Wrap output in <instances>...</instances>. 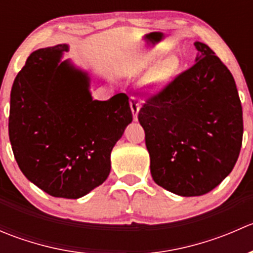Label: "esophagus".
I'll list each match as a JSON object with an SVG mask.
<instances>
[{"label": "esophagus", "mask_w": 253, "mask_h": 253, "mask_svg": "<svg viewBox=\"0 0 253 253\" xmlns=\"http://www.w3.org/2000/svg\"><path fill=\"white\" fill-rule=\"evenodd\" d=\"M129 104H131V110L132 114H133V120L137 121L138 119V111H139V101L136 96H131L129 98Z\"/></svg>", "instance_id": "esophagus-1"}]
</instances>
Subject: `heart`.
<instances>
[{"label": "heart", "instance_id": "obj_1", "mask_svg": "<svg viewBox=\"0 0 253 253\" xmlns=\"http://www.w3.org/2000/svg\"><path fill=\"white\" fill-rule=\"evenodd\" d=\"M176 67H177V61L174 57H169L162 61L158 65H155L148 73L147 78H145V84L149 88H157L172 75Z\"/></svg>", "mask_w": 253, "mask_h": 253}]
</instances>
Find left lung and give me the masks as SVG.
Wrapping results in <instances>:
<instances>
[{"instance_id": "left-lung-1", "label": "left lung", "mask_w": 253, "mask_h": 253, "mask_svg": "<svg viewBox=\"0 0 253 253\" xmlns=\"http://www.w3.org/2000/svg\"><path fill=\"white\" fill-rule=\"evenodd\" d=\"M196 63L138 112L155 183L183 196H202L231 172L244 133L233 75L208 45L196 42Z\"/></svg>"}]
</instances>
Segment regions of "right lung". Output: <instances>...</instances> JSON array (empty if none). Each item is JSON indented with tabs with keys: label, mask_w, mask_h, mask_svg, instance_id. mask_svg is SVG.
<instances>
[{
	"label": "right lung",
	"mask_w": 253,
	"mask_h": 253,
	"mask_svg": "<svg viewBox=\"0 0 253 253\" xmlns=\"http://www.w3.org/2000/svg\"><path fill=\"white\" fill-rule=\"evenodd\" d=\"M65 44L28 57L11 90L8 132L25 177L53 197H83L110 174V154L132 121L125 93L93 100L89 77L68 61Z\"/></svg>",
	"instance_id": "obj_1"
}]
</instances>
